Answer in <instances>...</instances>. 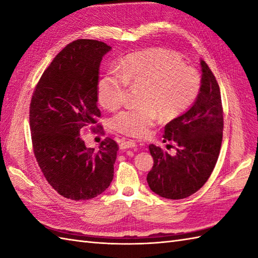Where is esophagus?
Segmentation results:
<instances>
[{
    "label": "esophagus",
    "instance_id": "34e87169",
    "mask_svg": "<svg viewBox=\"0 0 258 258\" xmlns=\"http://www.w3.org/2000/svg\"><path fill=\"white\" fill-rule=\"evenodd\" d=\"M138 145H136L135 141L133 140H128V141H122L120 142L119 144V147L122 150H126V149H133V147H136Z\"/></svg>",
    "mask_w": 258,
    "mask_h": 258
}]
</instances>
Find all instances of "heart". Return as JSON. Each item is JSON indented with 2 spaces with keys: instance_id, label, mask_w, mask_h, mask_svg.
Listing matches in <instances>:
<instances>
[{
  "instance_id": "heart-1",
  "label": "heart",
  "mask_w": 258,
  "mask_h": 258,
  "mask_svg": "<svg viewBox=\"0 0 258 258\" xmlns=\"http://www.w3.org/2000/svg\"><path fill=\"white\" fill-rule=\"evenodd\" d=\"M127 86H142L141 107L128 108L112 118L115 132L145 138L155 124L157 113L164 119L179 116L193 105L202 89L197 70L177 53L151 48L131 54L118 71H109L97 83V97L104 107L117 109L125 102Z\"/></svg>"
}]
</instances>
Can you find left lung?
<instances>
[{"instance_id":"left-lung-1","label":"left lung","mask_w":258,"mask_h":258,"mask_svg":"<svg viewBox=\"0 0 258 258\" xmlns=\"http://www.w3.org/2000/svg\"><path fill=\"white\" fill-rule=\"evenodd\" d=\"M202 89L194 105L164 128V142H174L175 154L150 144L154 164L146 180L155 194L182 200L196 193L210 178L223 141L221 91L211 69L201 61Z\"/></svg>"}]
</instances>
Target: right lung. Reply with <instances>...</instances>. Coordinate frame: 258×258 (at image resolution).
I'll return each instance as SVG.
<instances>
[{"instance_id": "obj_1", "label": "right lung", "mask_w": 258, "mask_h": 258, "mask_svg": "<svg viewBox=\"0 0 258 258\" xmlns=\"http://www.w3.org/2000/svg\"><path fill=\"white\" fill-rule=\"evenodd\" d=\"M111 46L76 40L54 57L42 74L30 104V128L36 162L59 195L72 201L94 199L114 177L118 145L111 138L87 149L82 132L104 133L98 123L100 64Z\"/></svg>"}]
</instances>
